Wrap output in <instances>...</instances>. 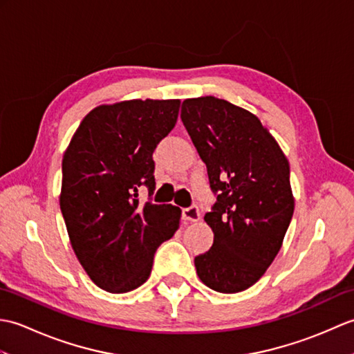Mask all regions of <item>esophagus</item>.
<instances>
[{
	"mask_svg": "<svg viewBox=\"0 0 354 354\" xmlns=\"http://www.w3.org/2000/svg\"><path fill=\"white\" fill-rule=\"evenodd\" d=\"M183 219L189 221V222H198L201 219V213L199 208L196 205H192L189 208L183 209Z\"/></svg>",
	"mask_w": 354,
	"mask_h": 354,
	"instance_id": "1",
	"label": "esophagus"
}]
</instances>
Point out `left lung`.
I'll list each match as a JSON object with an SVG mask.
<instances>
[{
    "label": "left lung",
    "mask_w": 354,
    "mask_h": 354,
    "mask_svg": "<svg viewBox=\"0 0 354 354\" xmlns=\"http://www.w3.org/2000/svg\"><path fill=\"white\" fill-rule=\"evenodd\" d=\"M181 118L219 193L204 217L214 242L194 257L196 274L216 292L246 290L266 272L289 228V161L252 112L227 100L185 99Z\"/></svg>",
    "instance_id": "left-lung-1"
}]
</instances>
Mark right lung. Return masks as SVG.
<instances>
[{
    "instance_id": "obj_1",
    "label": "right lung",
    "mask_w": 354,
    "mask_h": 354,
    "mask_svg": "<svg viewBox=\"0 0 354 354\" xmlns=\"http://www.w3.org/2000/svg\"><path fill=\"white\" fill-rule=\"evenodd\" d=\"M181 100L100 104L82 120L62 160L61 212L91 280L111 293L140 288L153 255L179 228L178 207L138 204L155 190L152 153L176 124Z\"/></svg>"
}]
</instances>
